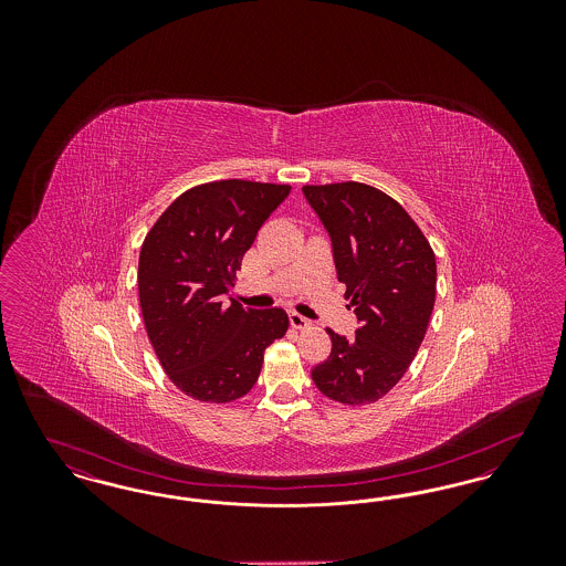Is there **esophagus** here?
I'll use <instances>...</instances> for the list:
<instances>
[{
    "instance_id": "obj_1",
    "label": "esophagus",
    "mask_w": 566,
    "mask_h": 566,
    "mask_svg": "<svg viewBox=\"0 0 566 566\" xmlns=\"http://www.w3.org/2000/svg\"><path fill=\"white\" fill-rule=\"evenodd\" d=\"M289 321H291V324H293L295 328H307V326L312 324L307 318H303L298 312H291V314H289Z\"/></svg>"
}]
</instances>
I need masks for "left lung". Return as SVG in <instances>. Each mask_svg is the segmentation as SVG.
<instances>
[{
  "label": "left lung",
  "instance_id": "8db88e82",
  "mask_svg": "<svg viewBox=\"0 0 566 566\" xmlns=\"http://www.w3.org/2000/svg\"><path fill=\"white\" fill-rule=\"evenodd\" d=\"M303 195L331 235L337 277L360 324L350 339L326 328L333 348L312 379L337 403H376L405 376L427 335L434 252L401 203L369 185H307Z\"/></svg>",
  "mask_w": 566,
  "mask_h": 566
}]
</instances>
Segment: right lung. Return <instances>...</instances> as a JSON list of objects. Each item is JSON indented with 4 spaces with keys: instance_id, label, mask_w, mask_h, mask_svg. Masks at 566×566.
<instances>
[{
    "instance_id": "1",
    "label": "right lung",
    "mask_w": 566,
    "mask_h": 566,
    "mask_svg": "<svg viewBox=\"0 0 566 566\" xmlns=\"http://www.w3.org/2000/svg\"><path fill=\"white\" fill-rule=\"evenodd\" d=\"M289 185L218 180L182 192L139 250L137 289L148 339L167 377L197 401L231 403L256 384L263 354L284 337L280 307L245 310L222 296Z\"/></svg>"
}]
</instances>
